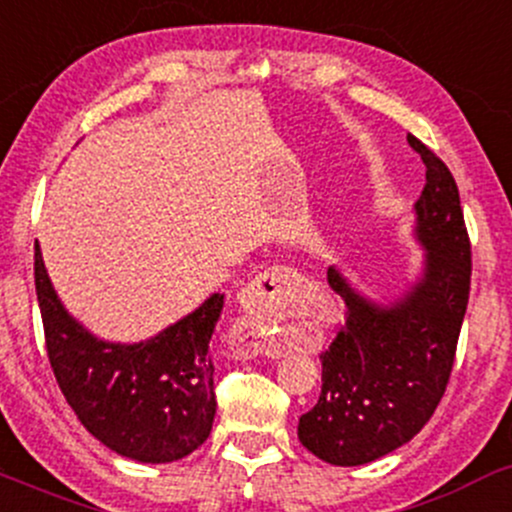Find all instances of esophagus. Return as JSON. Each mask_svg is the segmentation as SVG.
<instances>
[{
    "instance_id": "esophagus-1",
    "label": "esophagus",
    "mask_w": 512,
    "mask_h": 512,
    "mask_svg": "<svg viewBox=\"0 0 512 512\" xmlns=\"http://www.w3.org/2000/svg\"><path fill=\"white\" fill-rule=\"evenodd\" d=\"M300 283V273L295 268L275 266L271 271L256 275L254 283L241 290V319L232 329V346L244 355H278L271 329L275 314L280 312L283 297L290 287Z\"/></svg>"
}]
</instances>
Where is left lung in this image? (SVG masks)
<instances>
[{"label":"left lung","mask_w":512,"mask_h":512,"mask_svg":"<svg viewBox=\"0 0 512 512\" xmlns=\"http://www.w3.org/2000/svg\"><path fill=\"white\" fill-rule=\"evenodd\" d=\"M426 164L416 200V237L426 246L421 283L392 307L367 302L336 268L326 271L346 302V321L319 355L321 394L302 413L297 435L312 455L358 467L409 442L438 409L472 285V241L455 176L445 162L406 137Z\"/></svg>","instance_id":"1"}]
</instances>
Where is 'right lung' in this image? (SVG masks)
<instances>
[{
	"instance_id": "add662e5",
	"label": "right lung",
	"mask_w": 512,
	"mask_h": 512,
	"mask_svg": "<svg viewBox=\"0 0 512 512\" xmlns=\"http://www.w3.org/2000/svg\"><path fill=\"white\" fill-rule=\"evenodd\" d=\"M36 295L53 375L82 426L118 455L162 464L208 440L217 399L210 338L225 297L212 295L159 336L106 343L57 300L36 244Z\"/></svg>"
}]
</instances>
